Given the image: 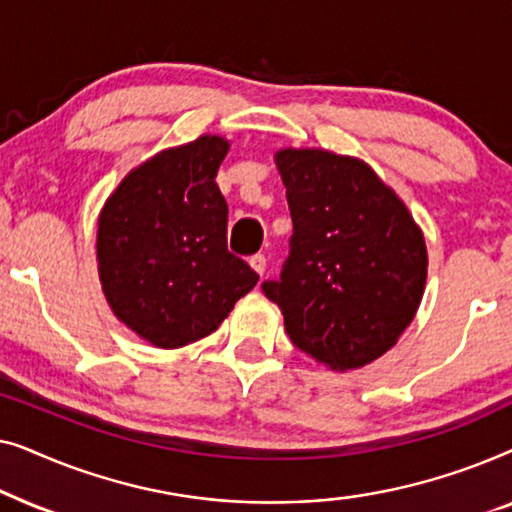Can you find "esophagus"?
<instances>
[{
    "label": "esophagus",
    "instance_id": "obj_1",
    "mask_svg": "<svg viewBox=\"0 0 512 512\" xmlns=\"http://www.w3.org/2000/svg\"><path fill=\"white\" fill-rule=\"evenodd\" d=\"M249 265L258 272V275H263V272H265V256L263 254H254V256L249 258Z\"/></svg>",
    "mask_w": 512,
    "mask_h": 512
}]
</instances>
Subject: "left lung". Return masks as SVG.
I'll use <instances>...</instances> for the list:
<instances>
[{
    "label": "left lung",
    "instance_id": "1",
    "mask_svg": "<svg viewBox=\"0 0 512 512\" xmlns=\"http://www.w3.org/2000/svg\"><path fill=\"white\" fill-rule=\"evenodd\" d=\"M291 251L263 284L293 345L331 370L363 368L415 319L426 286V242L405 202L361 158L279 149Z\"/></svg>",
    "mask_w": 512,
    "mask_h": 512
}]
</instances>
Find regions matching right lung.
Instances as JSON below:
<instances>
[{
  "label": "right lung",
  "instance_id": "right-lung-1",
  "mask_svg": "<svg viewBox=\"0 0 512 512\" xmlns=\"http://www.w3.org/2000/svg\"><path fill=\"white\" fill-rule=\"evenodd\" d=\"M230 142L200 135L125 174L97 219V272L116 319L160 349L214 333L258 275L228 251L216 172Z\"/></svg>",
  "mask_w": 512,
  "mask_h": 512
}]
</instances>
